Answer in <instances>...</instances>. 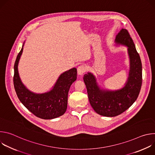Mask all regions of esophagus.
Segmentation results:
<instances>
[{
	"label": "esophagus",
	"mask_w": 155,
	"mask_h": 155,
	"mask_svg": "<svg viewBox=\"0 0 155 155\" xmlns=\"http://www.w3.org/2000/svg\"><path fill=\"white\" fill-rule=\"evenodd\" d=\"M86 69L83 65H79L77 68V72L78 75H82L83 73L86 72Z\"/></svg>",
	"instance_id": "obj_1"
}]
</instances>
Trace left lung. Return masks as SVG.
I'll use <instances>...</instances> for the list:
<instances>
[{
    "label": "left lung",
    "mask_w": 155,
    "mask_h": 155,
    "mask_svg": "<svg viewBox=\"0 0 155 155\" xmlns=\"http://www.w3.org/2000/svg\"><path fill=\"white\" fill-rule=\"evenodd\" d=\"M115 41L128 47L130 66L125 86L115 91L101 90L93 74L87 73L83 77L91 107L96 113L104 117H115L126 111L137 99L142 83L140 58L128 31L122 29L117 35Z\"/></svg>",
    "instance_id": "8db88e82"
}]
</instances>
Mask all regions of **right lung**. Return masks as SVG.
I'll return each mask as SVG.
<instances>
[{
  "label": "right lung",
  "instance_id": "1",
  "mask_svg": "<svg viewBox=\"0 0 155 155\" xmlns=\"http://www.w3.org/2000/svg\"><path fill=\"white\" fill-rule=\"evenodd\" d=\"M23 50V45L14 65L13 84L18 99L31 112L38 118L49 120L62 115L67 109L69 88L77 79V69L73 68L62 74L50 91L40 94L33 93L22 83L18 74V64Z\"/></svg>",
  "mask_w": 155,
  "mask_h": 155
}]
</instances>
